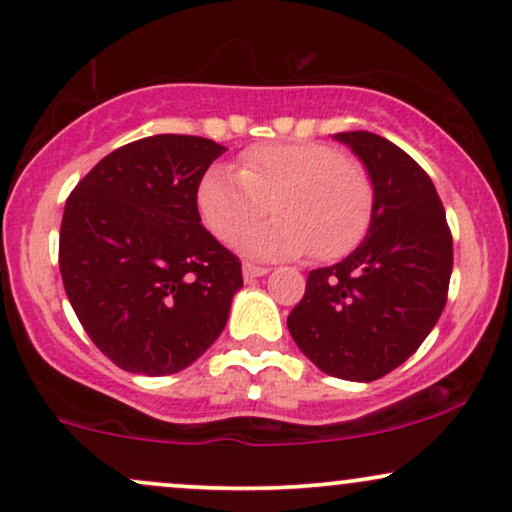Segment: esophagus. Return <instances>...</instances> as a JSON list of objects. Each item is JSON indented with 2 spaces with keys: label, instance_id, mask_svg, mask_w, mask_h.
<instances>
[{
  "label": "esophagus",
  "instance_id": "1",
  "mask_svg": "<svg viewBox=\"0 0 512 512\" xmlns=\"http://www.w3.org/2000/svg\"><path fill=\"white\" fill-rule=\"evenodd\" d=\"M241 273H244L246 280H254V278H261V275H266L268 268L266 266H256V263H244Z\"/></svg>",
  "mask_w": 512,
  "mask_h": 512
}]
</instances>
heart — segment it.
<instances>
[{
  "label": "heart",
  "instance_id": "1",
  "mask_svg": "<svg viewBox=\"0 0 512 512\" xmlns=\"http://www.w3.org/2000/svg\"><path fill=\"white\" fill-rule=\"evenodd\" d=\"M275 221L247 230L265 214ZM200 220L220 241L237 239L251 258H295L312 251L321 261L360 244L375 208V183L358 159L321 142H271L239 154L237 174L215 166L195 188Z\"/></svg>",
  "mask_w": 512,
  "mask_h": 512
}]
</instances>
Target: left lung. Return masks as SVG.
I'll list each match as a JSON object with an SVG mask.
<instances>
[{
    "label": "left lung",
    "instance_id": "8db88e82",
    "mask_svg": "<svg viewBox=\"0 0 512 512\" xmlns=\"http://www.w3.org/2000/svg\"><path fill=\"white\" fill-rule=\"evenodd\" d=\"M370 171L375 208L353 254L307 275L287 317L300 350L331 377L372 382L392 372L438 324L452 275V234L426 171L367 130L338 132Z\"/></svg>",
    "mask_w": 512,
    "mask_h": 512
}]
</instances>
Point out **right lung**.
I'll return each instance as SVG.
<instances>
[{
    "label": "right lung",
    "mask_w": 512,
    "mask_h": 512,
    "mask_svg": "<svg viewBox=\"0 0 512 512\" xmlns=\"http://www.w3.org/2000/svg\"><path fill=\"white\" fill-rule=\"evenodd\" d=\"M225 147L152 135L118 147L74 186L60 273L84 331L137 375H174L217 341L241 263L200 225L195 188Z\"/></svg>",
    "instance_id": "add662e5"
}]
</instances>
